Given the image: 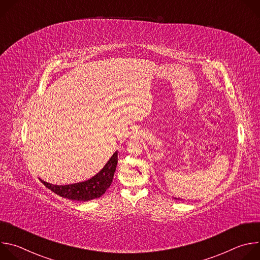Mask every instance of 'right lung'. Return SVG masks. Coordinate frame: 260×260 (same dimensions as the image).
I'll return each instance as SVG.
<instances>
[{
    "label": "right lung",
    "mask_w": 260,
    "mask_h": 260,
    "mask_svg": "<svg viewBox=\"0 0 260 260\" xmlns=\"http://www.w3.org/2000/svg\"><path fill=\"white\" fill-rule=\"evenodd\" d=\"M117 161L118 153L115 152L95 176L83 182L68 185H53L43 180H41V182L48 189L61 198L72 201L87 202L102 197L110 187L116 170Z\"/></svg>",
    "instance_id": "obj_1"
}]
</instances>
